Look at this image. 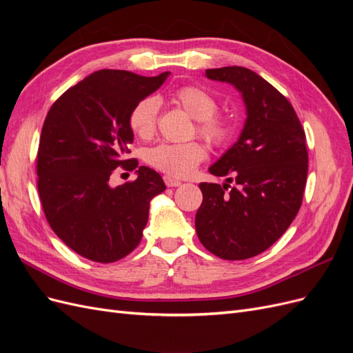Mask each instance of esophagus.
Listing matches in <instances>:
<instances>
[{"mask_svg":"<svg viewBox=\"0 0 353 353\" xmlns=\"http://www.w3.org/2000/svg\"><path fill=\"white\" fill-rule=\"evenodd\" d=\"M163 181H165L166 187H179L181 185V181H178V179L172 178V176H168V175L163 176Z\"/></svg>","mask_w":353,"mask_h":353,"instance_id":"obj_1","label":"esophagus"}]
</instances>
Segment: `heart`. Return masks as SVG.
<instances>
[{"label": "heart", "instance_id": "heart-1", "mask_svg": "<svg viewBox=\"0 0 353 353\" xmlns=\"http://www.w3.org/2000/svg\"><path fill=\"white\" fill-rule=\"evenodd\" d=\"M174 101L197 121L196 131L212 145H223L232 134L228 119L216 114L218 101L209 92L197 87L178 88ZM159 116V100L145 97L138 101L130 114L131 130L140 137H150L156 131ZM206 157V150L200 143L185 144H159L145 153L148 165L166 175L175 178L188 176L196 166Z\"/></svg>", "mask_w": 353, "mask_h": 353}]
</instances>
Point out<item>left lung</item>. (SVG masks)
Here are the masks:
<instances>
[{"mask_svg":"<svg viewBox=\"0 0 353 353\" xmlns=\"http://www.w3.org/2000/svg\"><path fill=\"white\" fill-rule=\"evenodd\" d=\"M206 77L236 87L245 104L240 138L209 172L236 186L200 183L196 213L200 243L221 259L243 261L279 240L302 206L307 176L306 135L284 95L241 66L208 69Z\"/></svg>","mask_w":353,"mask_h":353,"instance_id":"8db88e82","label":"left lung"}]
</instances>
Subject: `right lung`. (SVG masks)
Masks as SVG:
<instances>
[{
    "label": "right lung",
    "mask_w": 353,
    "mask_h": 353,
    "mask_svg": "<svg viewBox=\"0 0 353 353\" xmlns=\"http://www.w3.org/2000/svg\"><path fill=\"white\" fill-rule=\"evenodd\" d=\"M168 74L97 70L48 110L37 154L39 200L57 237L90 261L110 263L130 254L141 241L150 200L166 188L147 166L123 185L113 188L109 179L116 168L138 166L135 159L125 160L134 141L130 114Z\"/></svg>",
    "instance_id": "add662e5"
}]
</instances>
